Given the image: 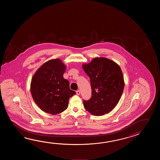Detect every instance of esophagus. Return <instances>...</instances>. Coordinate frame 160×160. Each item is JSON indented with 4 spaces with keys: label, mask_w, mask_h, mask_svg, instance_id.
<instances>
[{
    "label": "esophagus",
    "mask_w": 160,
    "mask_h": 160,
    "mask_svg": "<svg viewBox=\"0 0 160 160\" xmlns=\"http://www.w3.org/2000/svg\"><path fill=\"white\" fill-rule=\"evenodd\" d=\"M76 93H77V95H80V93H81V92H80V90H77V91H76Z\"/></svg>",
    "instance_id": "esophagus-1"
}]
</instances>
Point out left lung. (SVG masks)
<instances>
[{"label":"left lung","instance_id":"obj_1","mask_svg":"<svg viewBox=\"0 0 160 160\" xmlns=\"http://www.w3.org/2000/svg\"><path fill=\"white\" fill-rule=\"evenodd\" d=\"M90 79L92 97L83 100L85 108L95 116L109 113L119 102L124 88L122 72L114 62L105 58H96L83 65Z\"/></svg>","mask_w":160,"mask_h":160}]
</instances>
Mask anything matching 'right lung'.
<instances>
[{"label":"right lung","mask_w":160,"mask_h":160,"mask_svg":"<svg viewBox=\"0 0 160 160\" xmlns=\"http://www.w3.org/2000/svg\"><path fill=\"white\" fill-rule=\"evenodd\" d=\"M66 66L59 59L48 61L35 73L31 82L34 101L43 112L58 114L68 107V100L75 94L69 82L63 77Z\"/></svg>","instance_id":"right-lung-1"}]
</instances>
